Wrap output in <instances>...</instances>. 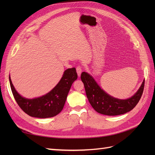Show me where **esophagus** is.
Segmentation results:
<instances>
[{
  "instance_id": "1",
  "label": "esophagus",
  "mask_w": 155,
  "mask_h": 155,
  "mask_svg": "<svg viewBox=\"0 0 155 155\" xmlns=\"http://www.w3.org/2000/svg\"><path fill=\"white\" fill-rule=\"evenodd\" d=\"M76 72H77V73H78V76H79V77L80 76L81 73V72H82V68H81V67L80 66L77 67V68H76Z\"/></svg>"
}]
</instances>
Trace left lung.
<instances>
[{
  "instance_id": "obj_1",
  "label": "left lung",
  "mask_w": 155,
  "mask_h": 155,
  "mask_svg": "<svg viewBox=\"0 0 155 155\" xmlns=\"http://www.w3.org/2000/svg\"><path fill=\"white\" fill-rule=\"evenodd\" d=\"M87 97L91 106L98 113L108 116L120 115L133 109L142 97L145 80L133 96L127 99H119L109 95L100 87L95 79L87 72L81 74Z\"/></svg>"
}]
</instances>
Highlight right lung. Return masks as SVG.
I'll return each mask as SVG.
<instances>
[{
  "instance_id": "1",
  "label": "right lung",
  "mask_w": 155,
  "mask_h": 155,
  "mask_svg": "<svg viewBox=\"0 0 155 155\" xmlns=\"http://www.w3.org/2000/svg\"><path fill=\"white\" fill-rule=\"evenodd\" d=\"M78 78L75 68H68L59 83L46 94L32 99L22 96L15 90L9 76L13 95L21 109L31 117L47 118L58 115L63 109L72 83Z\"/></svg>"
}]
</instances>
